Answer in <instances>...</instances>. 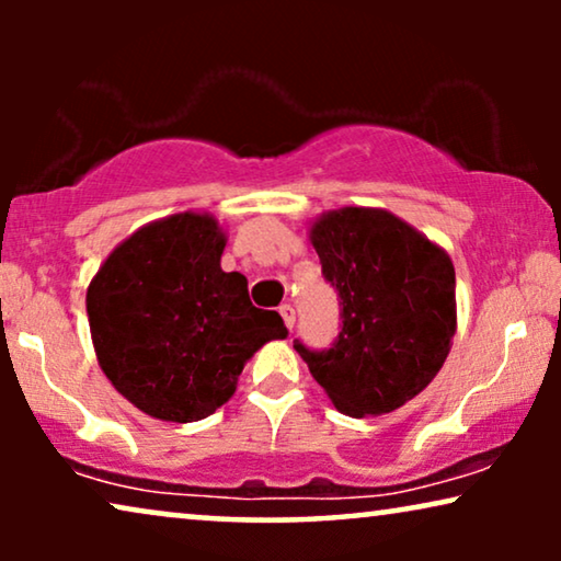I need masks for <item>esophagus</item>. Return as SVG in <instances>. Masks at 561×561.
Instances as JSON below:
<instances>
[{
    "label": "esophagus",
    "mask_w": 561,
    "mask_h": 561,
    "mask_svg": "<svg viewBox=\"0 0 561 561\" xmlns=\"http://www.w3.org/2000/svg\"><path fill=\"white\" fill-rule=\"evenodd\" d=\"M280 317H283V321H286L288 329H294V324H296V311H294V306L283 304V306H280Z\"/></svg>",
    "instance_id": "esophagus-1"
}]
</instances>
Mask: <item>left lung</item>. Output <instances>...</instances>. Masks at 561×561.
I'll use <instances>...</instances> for the list:
<instances>
[{"label": "left lung", "instance_id": "left-lung-1", "mask_svg": "<svg viewBox=\"0 0 561 561\" xmlns=\"http://www.w3.org/2000/svg\"><path fill=\"white\" fill-rule=\"evenodd\" d=\"M309 240L340 290L342 332L324 352L294 347L336 411L380 416L416 398L442 370L457 332L447 250L388 209L319 214Z\"/></svg>", "mask_w": 561, "mask_h": 561}]
</instances>
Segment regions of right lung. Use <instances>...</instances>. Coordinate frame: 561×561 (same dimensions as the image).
<instances>
[{
    "label": "right lung",
    "instance_id": "right-lung-1",
    "mask_svg": "<svg viewBox=\"0 0 561 561\" xmlns=\"http://www.w3.org/2000/svg\"><path fill=\"white\" fill-rule=\"evenodd\" d=\"M225 244L211 214H171L122 240L89 283L99 367L152 419H206L234 396L248 359L288 336L278 311L252 306L242 273L221 271Z\"/></svg>",
    "mask_w": 561,
    "mask_h": 561
}]
</instances>
